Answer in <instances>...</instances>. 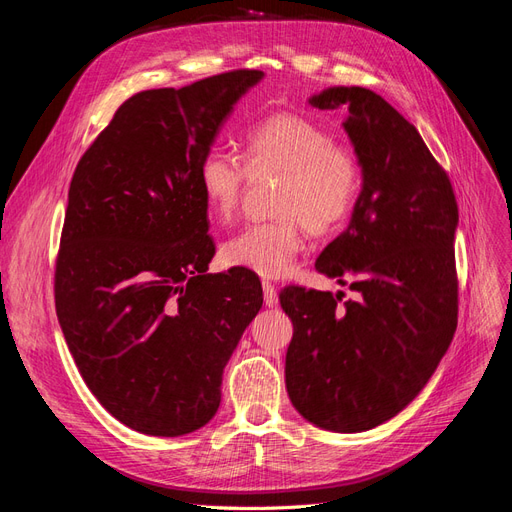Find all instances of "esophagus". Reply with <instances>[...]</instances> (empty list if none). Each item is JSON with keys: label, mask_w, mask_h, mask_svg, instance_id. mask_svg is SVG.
Segmentation results:
<instances>
[{"label": "esophagus", "mask_w": 512, "mask_h": 512, "mask_svg": "<svg viewBox=\"0 0 512 512\" xmlns=\"http://www.w3.org/2000/svg\"><path fill=\"white\" fill-rule=\"evenodd\" d=\"M262 292H265V303L269 307H275L277 301H280V299H277V290L271 282H262Z\"/></svg>", "instance_id": "1"}]
</instances>
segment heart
I'll return each instance as SVG.
<instances>
[{
	"label": "heart",
	"mask_w": 512,
	"mask_h": 512,
	"mask_svg": "<svg viewBox=\"0 0 512 512\" xmlns=\"http://www.w3.org/2000/svg\"><path fill=\"white\" fill-rule=\"evenodd\" d=\"M245 166L222 149H207L198 164V185L207 209L230 220L252 177L280 173L273 196L275 220L245 226L224 243V260L260 277L286 275L312 235L342 226L361 192V164L314 119L277 113L245 134Z\"/></svg>",
	"instance_id": "1"
}]
</instances>
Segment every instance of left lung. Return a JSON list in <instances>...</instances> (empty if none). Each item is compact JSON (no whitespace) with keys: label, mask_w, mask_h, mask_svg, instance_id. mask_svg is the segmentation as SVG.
Instances as JSON below:
<instances>
[{"label":"left lung","mask_w":512,"mask_h":512,"mask_svg":"<svg viewBox=\"0 0 512 512\" xmlns=\"http://www.w3.org/2000/svg\"><path fill=\"white\" fill-rule=\"evenodd\" d=\"M318 108L348 106L344 128L363 170L348 228L316 271L354 290L286 286L292 320L286 389L322 429L378 427L423 391L457 329V200L410 121L365 87H331Z\"/></svg>","instance_id":"8db88e82"}]
</instances>
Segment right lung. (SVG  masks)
Listing matches in <instances>:
<instances>
[{
    "label": "right lung",
    "mask_w": 512,
    "mask_h": 512,
    "mask_svg": "<svg viewBox=\"0 0 512 512\" xmlns=\"http://www.w3.org/2000/svg\"><path fill=\"white\" fill-rule=\"evenodd\" d=\"M260 70L123 102L76 164L55 262V307L89 391L117 421L175 438L220 408L222 374L262 307L247 269L215 254L198 164Z\"/></svg>",
    "instance_id": "obj_1"
}]
</instances>
